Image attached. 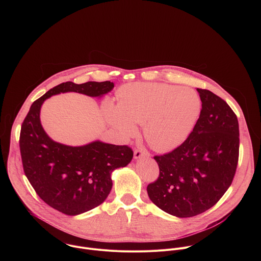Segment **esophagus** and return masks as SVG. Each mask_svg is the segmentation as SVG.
Listing matches in <instances>:
<instances>
[{"label": "esophagus", "instance_id": "esophagus-1", "mask_svg": "<svg viewBox=\"0 0 261 261\" xmlns=\"http://www.w3.org/2000/svg\"><path fill=\"white\" fill-rule=\"evenodd\" d=\"M148 156H150V153L146 151H142V150L134 151V159H139L141 157H148Z\"/></svg>", "mask_w": 261, "mask_h": 261}]
</instances>
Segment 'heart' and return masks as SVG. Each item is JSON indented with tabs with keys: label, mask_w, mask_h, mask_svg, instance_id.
Masks as SVG:
<instances>
[{
	"label": "heart",
	"mask_w": 261,
	"mask_h": 261,
	"mask_svg": "<svg viewBox=\"0 0 261 261\" xmlns=\"http://www.w3.org/2000/svg\"><path fill=\"white\" fill-rule=\"evenodd\" d=\"M201 113V100L189 88L158 83H135L118 93V104L104 107V118L123 140L137 133L155 150L170 151L186 141L194 130Z\"/></svg>",
	"instance_id": "heart-1"
}]
</instances>
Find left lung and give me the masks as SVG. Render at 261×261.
Masks as SVG:
<instances>
[{
    "mask_svg": "<svg viewBox=\"0 0 261 261\" xmlns=\"http://www.w3.org/2000/svg\"><path fill=\"white\" fill-rule=\"evenodd\" d=\"M197 92L202 104L194 130L175 150L154 157L160 174L146 188L159 208L177 218L193 217L215 205L231 185L239 160L236 114L211 91Z\"/></svg>",
    "mask_w": 261,
    "mask_h": 261,
    "instance_id": "obj_1",
    "label": "left lung"
}]
</instances>
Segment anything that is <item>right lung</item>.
I'll list each match as a JSON object with an SVG mask.
<instances>
[{
	"instance_id": "add662e5",
	"label": "right lung",
	"mask_w": 261,
	"mask_h": 261,
	"mask_svg": "<svg viewBox=\"0 0 261 261\" xmlns=\"http://www.w3.org/2000/svg\"><path fill=\"white\" fill-rule=\"evenodd\" d=\"M114 88L110 82L63 83L32 104L21 125L19 147L25 176L45 203L65 215H81L100 205L113 188L111 173L127 166L133 152L127 145L101 140L79 146L53 140L41 125L42 104L69 92L101 98Z\"/></svg>"
}]
</instances>
